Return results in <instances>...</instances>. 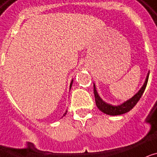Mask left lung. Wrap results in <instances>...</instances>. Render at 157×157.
Instances as JSON below:
<instances>
[{"label":"left lung","mask_w":157,"mask_h":157,"mask_svg":"<svg viewBox=\"0 0 157 157\" xmlns=\"http://www.w3.org/2000/svg\"><path fill=\"white\" fill-rule=\"evenodd\" d=\"M148 77H149V73H148L147 76L146 78V81L144 82V84L142 87V88L138 91V93H136L135 95L133 96L131 99L128 100L127 101H125L124 103H123L120 105H112L105 103V101H103L98 94L95 85H93V87H94L93 91H94V96H95L96 105H97V106H98V109L101 111H102L103 113L110 115H119L128 112V111H129V110H132L134 107V105L138 103V101L141 98L142 95H143V93L144 92V90H145L146 87H147V84Z\"/></svg>","instance_id":"1"}]
</instances>
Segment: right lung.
Here are the masks:
<instances>
[{
	"mask_svg": "<svg viewBox=\"0 0 157 157\" xmlns=\"http://www.w3.org/2000/svg\"><path fill=\"white\" fill-rule=\"evenodd\" d=\"M72 82H73V81L71 82V83H70V87H71V86H72ZM66 112H67V111H66ZM65 114H66V113H65Z\"/></svg>",
	"mask_w": 157,
	"mask_h": 157,
	"instance_id": "1",
	"label": "right lung"
}]
</instances>
